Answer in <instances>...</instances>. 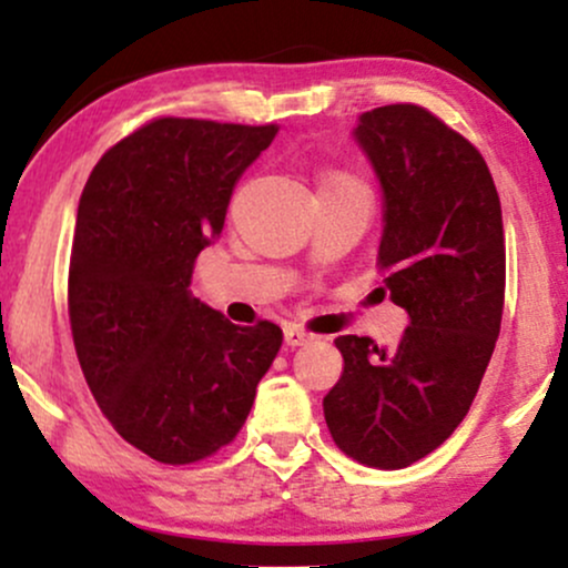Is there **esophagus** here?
Segmentation results:
<instances>
[{"mask_svg": "<svg viewBox=\"0 0 568 568\" xmlns=\"http://www.w3.org/2000/svg\"><path fill=\"white\" fill-rule=\"evenodd\" d=\"M285 344H288V347H304V344H310L312 338V334H306L304 328H298V325H285Z\"/></svg>", "mask_w": 568, "mask_h": 568, "instance_id": "1", "label": "esophagus"}]
</instances>
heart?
I'll return each mask as SVG.
<instances>
[{
  "label": "heart",
  "mask_w": 568,
  "mask_h": 568,
  "mask_svg": "<svg viewBox=\"0 0 568 568\" xmlns=\"http://www.w3.org/2000/svg\"><path fill=\"white\" fill-rule=\"evenodd\" d=\"M334 189H363L361 181L352 179L347 173H328L323 179L321 192H334Z\"/></svg>",
  "instance_id": "b5f03b06"
}]
</instances>
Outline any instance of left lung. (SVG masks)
<instances>
[{"instance_id": "obj_1", "label": "left lung", "mask_w": 568, "mask_h": 568, "mask_svg": "<svg viewBox=\"0 0 568 568\" xmlns=\"http://www.w3.org/2000/svg\"><path fill=\"white\" fill-rule=\"evenodd\" d=\"M355 141L384 197L376 291L410 323L395 349L336 338L344 371L323 414L344 454L400 470L459 427L491 361L505 306L501 205L478 149L427 109H371Z\"/></svg>"}]
</instances>
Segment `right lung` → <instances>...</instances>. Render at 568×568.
<instances>
[{"label": "right lung", "instance_id": "1", "mask_svg": "<svg viewBox=\"0 0 568 568\" xmlns=\"http://www.w3.org/2000/svg\"><path fill=\"white\" fill-rule=\"evenodd\" d=\"M277 125L160 116L90 173L69 262V321L90 393L116 433L162 465L234 440L283 344L192 296L194 258L224 230L234 184Z\"/></svg>", "mask_w": 568, "mask_h": 568}]
</instances>
